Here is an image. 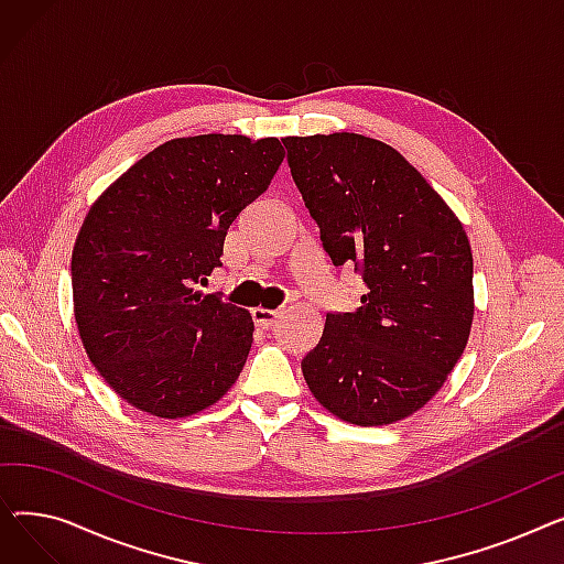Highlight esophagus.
<instances>
[{
    "label": "esophagus",
    "mask_w": 564,
    "mask_h": 564,
    "mask_svg": "<svg viewBox=\"0 0 564 564\" xmlns=\"http://www.w3.org/2000/svg\"><path fill=\"white\" fill-rule=\"evenodd\" d=\"M251 315H253V322L258 324L260 329H272V327H276V322H279V317H281V313L279 311H270V308H253L251 311Z\"/></svg>",
    "instance_id": "34e87169"
}]
</instances>
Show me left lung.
<instances>
[{"label": "left lung", "mask_w": 564, "mask_h": 564, "mask_svg": "<svg viewBox=\"0 0 564 564\" xmlns=\"http://www.w3.org/2000/svg\"><path fill=\"white\" fill-rule=\"evenodd\" d=\"M283 145L322 249L366 285L357 311L327 313L304 379L340 421L398 423L432 400L466 347L476 306L464 226L389 143L334 132Z\"/></svg>", "instance_id": "left-lung-1"}]
</instances>
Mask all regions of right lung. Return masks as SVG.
I'll list each match as a JSON object with an SVG mask.
<instances>
[{
    "mask_svg": "<svg viewBox=\"0 0 564 564\" xmlns=\"http://www.w3.org/2000/svg\"><path fill=\"white\" fill-rule=\"evenodd\" d=\"M279 139H171L88 210L73 249L79 338L102 379L139 411L185 419L240 377L253 343L245 308L203 294L230 224L279 171Z\"/></svg>",
    "mask_w": 564,
    "mask_h": 564,
    "instance_id": "obj_1",
    "label": "right lung"
}]
</instances>
